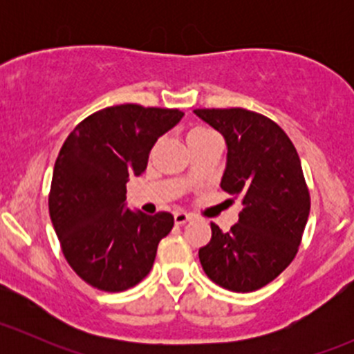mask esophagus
Wrapping results in <instances>:
<instances>
[{
	"label": "esophagus",
	"mask_w": 354,
	"mask_h": 354,
	"mask_svg": "<svg viewBox=\"0 0 354 354\" xmlns=\"http://www.w3.org/2000/svg\"><path fill=\"white\" fill-rule=\"evenodd\" d=\"M192 219V216L188 212H183V210H176L174 212V223L176 224H185Z\"/></svg>",
	"instance_id": "esophagus-1"
}]
</instances>
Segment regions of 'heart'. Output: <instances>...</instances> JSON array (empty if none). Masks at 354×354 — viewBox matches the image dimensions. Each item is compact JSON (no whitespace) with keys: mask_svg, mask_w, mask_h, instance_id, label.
Listing matches in <instances>:
<instances>
[{"mask_svg":"<svg viewBox=\"0 0 354 354\" xmlns=\"http://www.w3.org/2000/svg\"><path fill=\"white\" fill-rule=\"evenodd\" d=\"M209 135H214V133L210 130H207V128H194V130L188 131L187 142L197 140V138H202V137H209Z\"/></svg>","mask_w":354,"mask_h":354,"instance_id":"heart-1","label":"heart"}]
</instances>
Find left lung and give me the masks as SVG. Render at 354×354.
<instances>
[{
	"label": "left lung",
	"instance_id": "1",
	"mask_svg": "<svg viewBox=\"0 0 354 354\" xmlns=\"http://www.w3.org/2000/svg\"><path fill=\"white\" fill-rule=\"evenodd\" d=\"M227 147L221 188L240 195V219L198 250L203 272L221 288L250 292L276 279L298 252L310 214V194L298 152L279 124L253 111L195 109Z\"/></svg>",
	"mask_w": 354,
	"mask_h": 354
}]
</instances>
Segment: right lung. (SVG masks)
Returning <instances> with one entry per match:
<instances>
[{
	"instance_id": "add662e5",
	"label": "right lung",
	"mask_w": 354,
	"mask_h": 354,
	"mask_svg": "<svg viewBox=\"0 0 354 354\" xmlns=\"http://www.w3.org/2000/svg\"><path fill=\"white\" fill-rule=\"evenodd\" d=\"M185 113L120 104L85 118L59 151L53 171L49 216L71 269L91 286L118 292L140 283L157 245L174 226L169 212L147 216L127 207L130 176Z\"/></svg>"
}]
</instances>
